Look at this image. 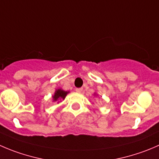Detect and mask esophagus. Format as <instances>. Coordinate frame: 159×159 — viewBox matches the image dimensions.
<instances>
[{"label":"esophagus","instance_id":"obj_1","mask_svg":"<svg viewBox=\"0 0 159 159\" xmlns=\"http://www.w3.org/2000/svg\"><path fill=\"white\" fill-rule=\"evenodd\" d=\"M76 92H78V93H81V92H82V89H81V88H79V89H76Z\"/></svg>","mask_w":159,"mask_h":159}]
</instances>
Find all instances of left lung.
<instances>
[{
	"mask_svg": "<svg viewBox=\"0 0 159 159\" xmlns=\"http://www.w3.org/2000/svg\"><path fill=\"white\" fill-rule=\"evenodd\" d=\"M93 95H94V96H95H95H98V95H97V94L95 93H95L93 94Z\"/></svg>",
	"mask_w": 159,
	"mask_h": 159,
	"instance_id": "left-lung-1",
	"label": "left lung"
}]
</instances>
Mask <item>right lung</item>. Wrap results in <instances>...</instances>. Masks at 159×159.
Listing matches in <instances>:
<instances>
[{
	"instance_id": "add662e5",
	"label": "right lung",
	"mask_w": 159,
	"mask_h": 159,
	"mask_svg": "<svg viewBox=\"0 0 159 159\" xmlns=\"http://www.w3.org/2000/svg\"><path fill=\"white\" fill-rule=\"evenodd\" d=\"M69 92H70L64 91L62 89H56L54 94H53V95L52 96L53 102H57L58 101V100H61H61H64V98H65V97L67 96V95L69 93ZM58 103H59V102H58Z\"/></svg>"
}]
</instances>
